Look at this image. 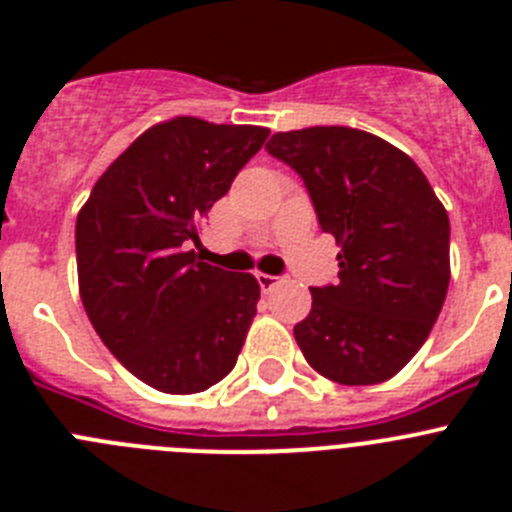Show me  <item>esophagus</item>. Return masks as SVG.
<instances>
[{
    "label": "esophagus",
    "mask_w": 512,
    "mask_h": 512,
    "mask_svg": "<svg viewBox=\"0 0 512 512\" xmlns=\"http://www.w3.org/2000/svg\"><path fill=\"white\" fill-rule=\"evenodd\" d=\"M256 279H259V284L264 292H269V289L279 287V284L284 282V277H271V274H256Z\"/></svg>",
    "instance_id": "34e87169"
}]
</instances>
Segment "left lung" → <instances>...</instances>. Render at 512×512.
Masks as SVG:
<instances>
[{"mask_svg":"<svg viewBox=\"0 0 512 512\" xmlns=\"http://www.w3.org/2000/svg\"><path fill=\"white\" fill-rule=\"evenodd\" d=\"M266 148L305 179L320 228L341 246L338 282L310 289L297 346L330 382H387L446 300V207L408 153L366 130L315 125L274 133Z\"/></svg>","mask_w":512,"mask_h":512,"instance_id":"1","label":"left lung"}]
</instances>
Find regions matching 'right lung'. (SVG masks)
I'll return each mask as SVG.
<instances>
[{
    "instance_id": "obj_1",
    "label": "right lung",
    "mask_w": 512,
    "mask_h": 512,
    "mask_svg": "<svg viewBox=\"0 0 512 512\" xmlns=\"http://www.w3.org/2000/svg\"><path fill=\"white\" fill-rule=\"evenodd\" d=\"M259 125L156 122L107 166L76 217L79 295L130 374L194 395L233 372L261 287L197 259L200 225L264 146Z\"/></svg>"
}]
</instances>
